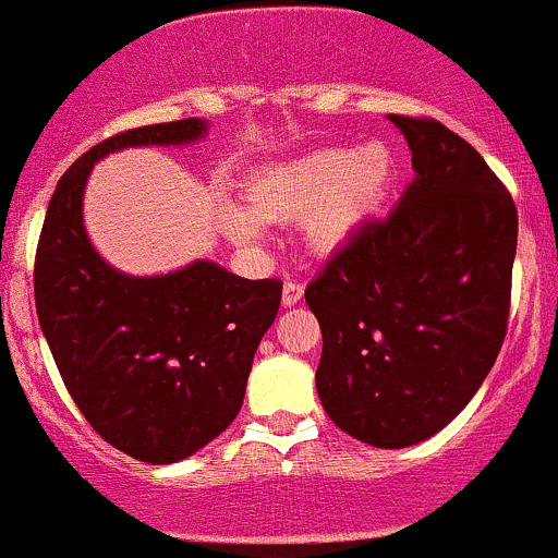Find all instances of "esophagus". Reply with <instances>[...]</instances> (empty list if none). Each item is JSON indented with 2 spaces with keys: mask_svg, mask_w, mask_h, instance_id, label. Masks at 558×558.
I'll return each instance as SVG.
<instances>
[{
  "mask_svg": "<svg viewBox=\"0 0 558 558\" xmlns=\"http://www.w3.org/2000/svg\"><path fill=\"white\" fill-rule=\"evenodd\" d=\"M302 296H305V286L302 283L289 280V283L283 286V307H294L296 302H302Z\"/></svg>",
  "mask_w": 558,
  "mask_h": 558,
  "instance_id": "obj_1",
  "label": "esophagus"
}]
</instances>
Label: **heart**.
Returning a JSON list of instances; mask_svg holds the SVG:
<instances>
[{"instance_id":"heart-1","label":"heart","mask_w":558,"mask_h":558,"mask_svg":"<svg viewBox=\"0 0 558 558\" xmlns=\"http://www.w3.org/2000/svg\"><path fill=\"white\" fill-rule=\"evenodd\" d=\"M393 172L391 148L378 140L353 150H307L253 174L245 189L247 213L229 207L223 229L238 245H256L262 223L302 221L313 253H335L384 207Z\"/></svg>"}]
</instances>
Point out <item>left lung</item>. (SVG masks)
<instances>
[{
    "label": "left lung",
    "instance_id": "8db88e82",
    "mask_svg": "<svg viewBox=\"0 0 558 558\" xmlns=\"http://www.w3.org/2000/svg\"><path fill=\"white\" fill-rule=\"evenodd\" d=\"M413 154L397 207L337 247L305 300L324 335L315 388L345 435L429 440L466 408L508 331L513 199L466 140L388 116Z\"/></svg>",
    "mask_w": 558,
    "mask_h": 558
}]
</instances>
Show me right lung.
Listing matches in <instances>:
<instances>
[{
  "label": "right lung",
  "instance_id": "right-lung-1",
  "mask_svg": "<svg viewBox=\"0 0 558 558\" xmlns=\"http://www.w3.org/2000/svg\"><path fill=\"white\" fill-rule=\"evenodd\" d=\"M207 132L205 118H183L94 145L56 185L37 245L39 329L66 391L102 440L148 464L189 459L238 418L283 286L210 258L165 275L121 272L88 238L83 194L105 156L194 145Z\"/></svg>",
  "mask_w": 558,
  "mask_h": 558
}]
</instances>
